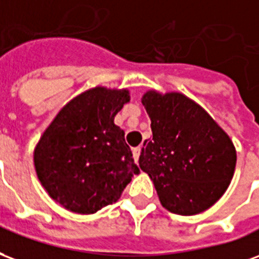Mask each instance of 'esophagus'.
I'll return each instance as SVG.
<instances>
[{
	"mask_svg": "<svg viewBox=\"0 0 259 259\" xmlns=\"http://www.w3.org/2000/svg\"><path fill=\"white\" fill-rule=\"evenodd\" d=\"M132 154H134V158H135V161L139 160V156H141V148H134L132 149Z\"/></svg>",
	"mask_w": 259,
	"mask_h": 259,
	"instance_id": "1",
	"label": "esophagus"
}]
</instances>
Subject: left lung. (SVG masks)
Instances as JSON below:
<instances>
[{"label":"left lung","instance_id":"obj_1","mask_svg":"<svg viewBox=\"0 0 259 259\" xmlns=\"http://www.w3.org/2000/svg\"><path fill=\"white\" fill-rule=\"evenodd\" d=\"M142 105L153 139L143 142L139 167L153 181L164 208L179 215L203 212L233 178V142L203 107L179 92L149 91Z\"/></svg>","mask_w":259,"mask_h":259}]
</instances>
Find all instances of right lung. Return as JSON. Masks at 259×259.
Here are the masks:
<instances>
[{"label": "right lung", "instance_id": "right-lung-1", "mask_svg": "<svg viewBox=\"0 0 259 259\" xmlns=\"http://www.w3.org/2000/svg\"><path fill=\"white\" fill-rule=\"evenodd\" d=\"M130 102L127 90L96 87L55 117L34 150L39 182L51 197L77 214L113 204L139 174L114 116Z\"/></svg>", "mask_w": 259, "mask_h": 259}]
</instances>
